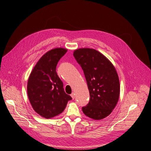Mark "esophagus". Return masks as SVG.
<instances>
[{"instance_id": "34e87169", "label": "esophagus", "mask_w": 151, "mask_h": 151, "mask_svg": "<svg viewBox=\"0 0 151 151\" xmlns=\"http://www.w3.org/2000/svg\"><path fill=\"white\" fill-rule=\"evenodd\" d=\"M70 96H71V98H72L73 99H74V98H75V93H71V94L70 95Z\"/></svg>"}]
</instances>
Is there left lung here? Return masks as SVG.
Wrapping results in <instances>:
<instances>
[{"mask_svg": "<svg viewBox=\"0 0 151 151\" xmlns=\"http://www.w3.org/2000/svg\"><path fill=\"white\" fill-rule=\"evenodd\" d=\"M73 55L84 71L90 94L83 112L94 120L109 116L119 98L120 84L115 67L105 56L91 48H80Z\"/></svg>", "mask_w": 151, "mask_h": 151, "instance_id": "1", "label": "left lung"}]
</instances>
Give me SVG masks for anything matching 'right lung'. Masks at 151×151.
<instances>
[{
	"label": "right lung",
	"mask_w": 151,
	"mask_h": 151,
	"mask_svg": "<svg viewBox=\"0 0 151 151\" xmlns=\"http://www.w3.org/2000/svg\"><path fill=\"white\" fill-rule=\"evenodd\" d=\"M67 51L57 47L46 52L31 71L27 82L29 100L35 111L46 119L62 113L72 99L63 88V83L56 73V66Z\"/></svg>",
	"instance_id": "right-lung-1"
}]
</instances>
